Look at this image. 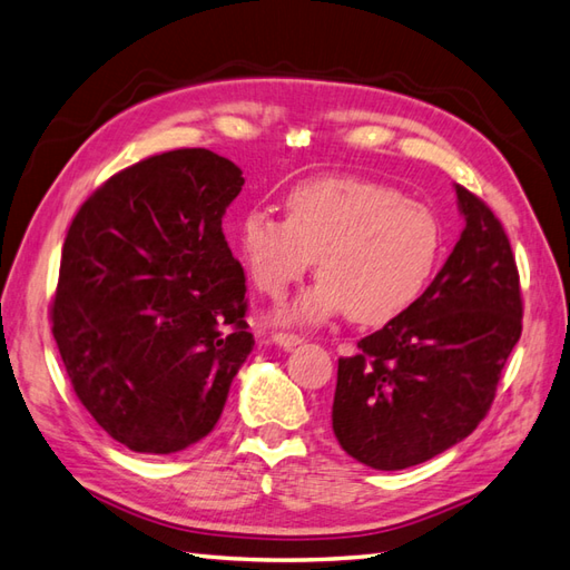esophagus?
Masks as SVG:
<instances>
[{
	"instance_id": "esophagus-1",
	"label": "esophagus",
	"mask_w": 570,
	"mask_h": 570,
	"mask_svg": "<svg viewBox=\"0 0 570 570\" xmlns=\"http://www.w3.org/2000/svg\"><path fill=\"white\" fill-rule=\"evenodd\" d=\"M273 341H275L277 346H283V348H293V346L302 344V336H297V334H285V332H275V334H273Z\"/></svg>"
}]
</instances>
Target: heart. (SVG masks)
<instances>
[{
  "label": "heart",
  "mask_w": 570,
  "mask_h": 570,
  "mask_svg": "<svg viewBox=\"0 0 570 570\" xmlns=\"http://www.w3.org/2000/svg\"><path fill=\"white\" fill-rule=\"evenodd\" d=\"M287 219L248 209L238 248L253 285L283 299L320 258V283L283 317L314 324L346 312L361 324H385L432 281L441 224L432 207L368 178H314L285 197Z\"/></svg>",
  "instance_id": "1"
}]
</instances>
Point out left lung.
<instances>
[{
  "label": "left lung",
  "mask_w": 570,
  "mask_h": 570,
  "mask_svg": "<svg viewBox=\"0 0 570 570\" xmlns=\"http://www.w3.org/2000/svg\"><path fill=\"white\" fill-rule=\"evenodd\" d=\"M459 244L422 297L338 358L332 426L377 471L439 456L483 422L522 334L520 273L483 199L456 185Z\"/></svg>",
  "instance_id": "obj_1"
}]
</instances>
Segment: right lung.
I'll return each instance as SVG.
<instances>
[{
  "label": "right lung",
  "mask_w": 570,
  "mask_h": 570,
  "mask_svg": "<svg viewBox=\"0 0 570 570\" xmlns=\"http://www.w3.org/2000/svg\"><path fill=\"white\" fill-rule=\"evenodd\" d=\"M242 185L207 148L168 150L111 175L68 229L53 338L82 407L136 453L205 439L256 344L222 232Z\"/></svg>",
  "instance_id": "right-lung-1"
}]
</instances>
